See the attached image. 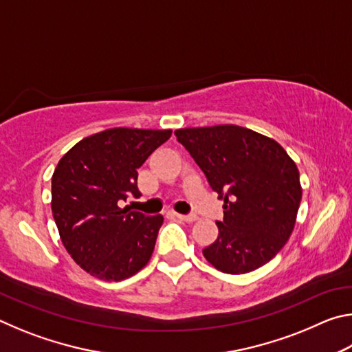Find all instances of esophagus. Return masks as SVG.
<instances>
[{
	"label": "esophagus",
	"mask_w": 352,
	"mask_h": 352,
	"mask_svg": "<svg viewBox=\"0 0 352 352\" xmlns=\"http://www.w3.org/2000/svg\"><path fill=\"white\" fill-rule=\"evenodd\" d=\"M174 216L177 219L184 220V222H194V220H197V216H195V214H177V212H174Z\"/></svg>",
	"instance_id": "1"
}]
</instances>
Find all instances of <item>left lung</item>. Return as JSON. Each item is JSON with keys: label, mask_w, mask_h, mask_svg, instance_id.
<instances>
[{"label": "left lung", "mask_w": 352, "mask_h": 352, "mask_svg": "<svg viewBox=\"0 0 352 352\" xmlns=\"http://www.w3.org/2000/svg\"><path fill=\"white\" fill-rule=\"evenodd\" d=\"M223 201L219 236L204 256L241 275L275 258L292 234L301 201L300 172L275 140L239 126L175 130Z\"/></svg>", "instance_id": "left-lung-1"}]
</instances>
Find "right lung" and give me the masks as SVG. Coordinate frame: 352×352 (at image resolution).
Returning <instances> with one entry per match:
<instances>
[{"instance_id":"add662e5","label":"right lung","mask_w":352,"mask_h":352,"mask_svg":"<svg viewBox=\"0 0 352 352\" xmlns=\"http://www.w3.org/2000/svg\"><path fill=\"white\" fill-rule=\"evenodd\" d=\"M172 130L109 129L77 142L52 175V216L67 252L104 281H122L144 267L163 216L121 208L138 199V169Z\"/></svg>"}]
</instances>
